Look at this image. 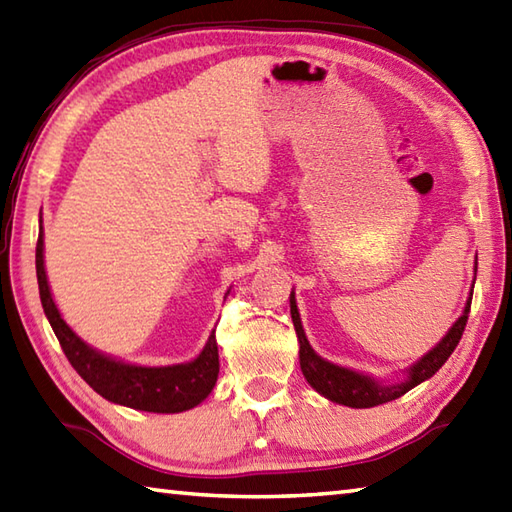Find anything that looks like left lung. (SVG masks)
<instances>
[{"instance_id":"1","label":"left lung","mask_w":512,"mask_h":512,"mask_svg":"<svg viewBox=\"0 0 512 512\" xmlns=\"http://www.w3.org/2000/svg\"><path fill=\"white\" fill-rule=\"evenodd\" d=\"M469 311H471V298L467 302V309H464L462 317L451 326V331L442 337V342L434 350H429L418 363H414L407 381L399 385H379L372 379L363 377L359 372L339 368L335 363H328L322 357L315 355V350L309 346V342H306L298 306H295V295L291 293V317H293L295 335H298V342H300V368L306 381L311 383L313 390L326 396V399H331L333 403L359 407V410L361 407H374V405L399 399V396H403L405 392L416 388L418 383L434 377V374L442 368V363L451 357V352L460 344L464 326H467V320H469Z\"/></svg>"}]
</instances>
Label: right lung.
I'll return each mask as SVG.
<instances>
[{"mask_svg":"<svg viewBox=\"0 0 512 512\" xmlns=\"http://www.w3.org/2000/svg\"><path fill=\"white\" fill-rule=\"evenodd\" d=\"M37 280L43 311L48 315L52 331L59 339L67 361L92 388L107 401L133 407L142 412L177 414L199 405L212 392L219 377V348L210 335L201 355L190 363L164 368H142L120 363L89 348L76 337L56 309L43 269V227L37 241Z\"/></svg>","mask_w":512,"mask_h":512,"instance_id":"right-lung-1","label":"right lung"}]
</instances>
